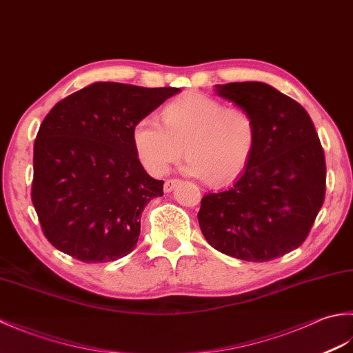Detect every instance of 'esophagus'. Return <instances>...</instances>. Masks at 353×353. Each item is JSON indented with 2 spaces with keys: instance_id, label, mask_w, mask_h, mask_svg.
Here are the masks:
<instances>
[{
  "instance_id": "obj_1",
  "label": "esophagus",
  "mask_w": 353,
  "mask_h": 353,
  "mask_svg": "<svg viewBox=\"0 0 353 353\" xmlns=\"http://www.w3.org/2000/svg\"><path fill=\"white\" fill-rule=\"evenodd\" d=\"M177 183H179L177 179H168V181H165V183H163V191L165 192H171L172 190L176 188Z\"/></svg>"
}]
</instances>
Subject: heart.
Masks as SVG:
<instances>
[{
  "mask_svg": "<svg viewBox=\"0 0 353 353\" xmlns=\"http://www.w3.org/2000/svg\"><path fill=\"white\" fill-rule=\"evenodd\" d=\"M162 125L152 117L134 123L132 142L150 174L163 176L185 153L183 171L214 186H226L245 171L254 145L256 124L249 112L226 108L206 94L192 92L163 108Z\"/></svg>",
  "mask_w": 353,
  "mask_h": 353,
  "instance_id": "heart-1",
  "label": "heart"
}]
</instances>
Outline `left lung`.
<instances>
[{
  "instance_id": "8db88e82",
  "label": "left lung",
  "mask_w": 353,
  "mask_h": 353,
  "mask_svg": "<svg viewBox=\"0 0 353 353\" xmlns=\"http://www.w3.org/2000/svg\"><path fill=\"white\" fill-rule=\"evenodd\" d=\"M215 94L249 112L256 145L230 188L205 194L197 219L214 249L250 262L297 249L325 200L326 162L301 104L262 81L215 85Z\"/></svg>"
}]
</instances>
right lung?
<instances>
[{
  "mask_svg": "<svg viewBox=\"0 0 353 353\" xmlns=\"http://www.w3.org/2000/svg\"><path fill=\"white\" fill-rule=\"evenodd\" d=\"M177 92L97 81L45 117L34 141L32 200L56 249L91 264L137 247L141 214L163 196V182L141 165L132 129Z\"/></svg>",
  "mask_w": 353,
  "mask_h": 353,
  "instance_id": "right-lung-1",
  "label": "right lung"
}]
</instances>
